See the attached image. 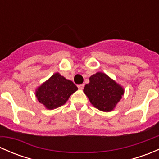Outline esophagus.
<instances>
[{"mask_svg": "<svg viewBox=\"0 0 159 159\" xmlns=\"http://www.w3.org/2000/svg\"><path fill=\"white\" fill-rule=\"evenodd\" d=\"M84 84H78V89H81V90L84 89Z\"/></svg>", "mask_w": 159, "mask_h": 159, "instance_id": "1", "label": "esophagus"}]
</instances>
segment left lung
<instances>
[{
  "instance_id": "1",
  "label": "left lung",
  "mask_w": 159,
  "mask_h": 159,
  "mask_svg": "<svg viewBox=\"0 0 159 159\" xmlns=\"http://www.w3.org/2000/svg\"><path fill=\"white\" fill-rule=\"evenodd\" d=\"M89 81L84 86V92L90 102L103 111L113 110L124 94V89L102 72L93 75L89 78Z\"/></svg>"
}]
</instances>
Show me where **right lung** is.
Segmentation results:
<instances>
[{
  "instance_id": "right-lung-1",
  "label": "right lung",
  "mask_w": 159,
  "mask_h": 159,
  "mask_svg": "<svg viewBox=\"0 0 159 159\" xmlns=\"http://www.w3.org/2000/svg\"><path fill=\"white\" fill-rule=\"evenodd\" d=\"M77 90L71 81L55 73L37 89L36 97L48 109H54L63 105Z\"/></svg>"
}]
</instances>
